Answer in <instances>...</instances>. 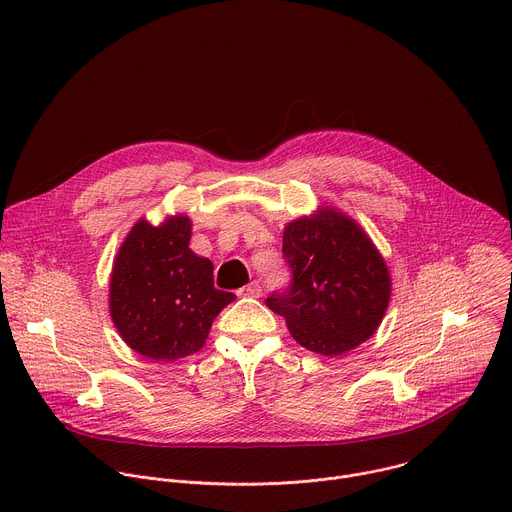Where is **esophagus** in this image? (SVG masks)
I'll use <instances>...</instances> for the list:
<instances>
[{
  "label": "esophagus",
  "mask_w": 512,
  "mask_h": 512,
  "mask_svg": "<svg viewBox=\"0 0 512 512\" xmlns=\"http://www.w3.org/2000/svg\"><path fill=\"white\" fill-rule=\"evenodd\" d=\"M239 296H243V298H259V296H261V285H259V281H251L249 285L241 287V289H239Z\"/></svg>",
  "instance_id": "1"
}]
</instances>
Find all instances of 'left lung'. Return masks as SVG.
<instances>
[{"instance_id":"obj_1","label":"left lung","mask_w":512,"mask_h":512,"mask_svg":"<svg viewBox=\"0 0 512 512\" xmlns=\"http://www.w3.org/2000/svg\"><path fill=\"white\" fill-rule=\"evenodd\" d=\"M283 255L294 283L265 304L285 318L298 344L340 356L379 330L391 300V273L352 216L320 204L294 218L283 227Z\"/></svg>"}]
</instances>
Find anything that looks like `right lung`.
Masks as SVG:
<instances>
[{
  "label": "right lung",
  "instance_id": "1",
  "mask_svg": "<svg viewBox=\"0 0 512 512\" xmlns=\"http://www.w3.org/2000/svg\"><path fill=\"white\" fill-rule=\"evenodd\" d=\"M188 214L154 225L141 216L113 259L109 314L123 342L150 360H178L198 352L214 318L237 296L214 287L212 261L188 243Z\"/></svg>",
  "mask_w": 512,
  "mask_h": 512
}]
</instances>
